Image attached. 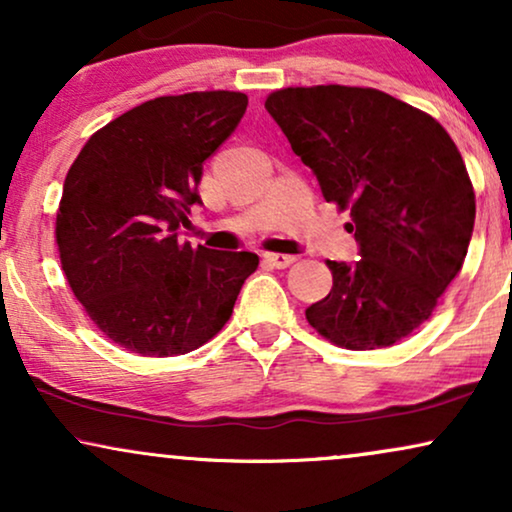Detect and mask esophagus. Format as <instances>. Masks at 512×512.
<instances>
[{
  "label": "esophagus",
  "mask_w": 512,
  "mask_h": 512,
  "mask_svg": "<svg viewBox=\"0 0 512 512\" xmlns=\"http://www.w3.org/2000/svg\"><path fill=\"white\" fill-rule=\"evenodd\" d=\"M263 258L272 265V268H289V265L296 263V256L289 254H265Z\"/></svg>",
  "instance_id": "esophagus-1"
}]
</instances>
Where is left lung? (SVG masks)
I'll use <instances>...</instances> for the list:
<instances>
[{
	"label": "left lung",
	"instance_id": "1",
	"mask_svg": "<svg viewBox=\"0 0 512 512\" xmlns=\"http://www.w3.org/2000/svg\"><path fill=\"white\" fill-rule=\"evenodd\" d=\"M265 109L326 202L349 209L359 242V261H326L333 289L305 310L310 326L354 352L408 338L459 275L473 235L457 144L436 118L375 88H282Z\"/></svg>",
	"mask_w": 512,
	"mask_h": 512
}]
</instances>
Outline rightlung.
I'll use <instances>...</instances> for the list:
<instances>
[{
    "label": "right lung",
    "mask_w": 512,
    "mask_h": 512,
    "mask_svg": "<svg viewBox=\"0 0 512 512\" xmlns=\"http://www.w3.org/2000/svg\"><path fill=\"white\" fill-rule=\"evenodd\" d=\"M233 90L165 95L125 111L69 167L55 242L93 324L139 356H177L226 326L258 256L181 242L202 163L247 111Z\"/></svg>",
    "instance_id": "right-lung-1"
}]
</instances>
